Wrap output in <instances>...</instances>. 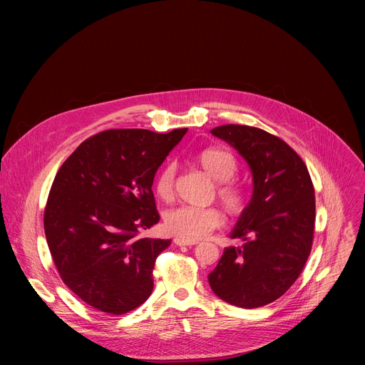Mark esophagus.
<instances>
[{
  "mask_svg": "<svg viewBox=\"0 0 365 365\" xmlns=\"http://www.w3.org/2000/svg\"><path fill=\"white\" fill-rule=\"evenodd\" d=\"M175 244H178V245H186V247H192V245H195L197 244V241H189V240H183V238H175Z\"/></svg>",
  "mask_w": 365,
  "mask_h": 365,
  "instance_id": "esophagus-1",
  "label": "esophagus"
}]
</instances>
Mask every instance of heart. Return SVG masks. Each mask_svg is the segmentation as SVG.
I'll list each match as a JSON object with an SVG mask.
<instances>
[{"label": "heart", "instance_id": "b5f03b06", "mask_svg": "<svg viewBox=\"0 0 365 365\" xmlns=\"http://www.w3.org/2000/svg\"><path fill=\"white\" fill-rule=\"evenodd\" d=\"M197 163L213 178L216 183V197L225 212L231 217L241 216L250 202L248 189L234 180L240 168V163L232 150L220 146H210L197 153ZM175 164H164L153 180L155 194L163 201H171L175 195ZM223 222L222 213L216 207H192L180 205L173 208L164 216L167 231L183 240L195 241L207 237Z\"/></svg>", "mask_w": 365, "mask_h": 365}]
</instances>
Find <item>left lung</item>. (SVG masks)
I'll return each mask as SVG.
<instances>
[{"instance_id":"left-lung-1","label":"left lung","mask_w":365,"mask_h":365,"mask_svg":"<svg viewBox=\"0 0 365 365\" xmlns=\"http://www.w3.org/2000/svg\"><path fill=\"white\" fill-rule=\"evenodd\" d=\"M232 145L253 173V197L231 234L241 247L223 252L208 275L212 290L238 308H260L296 282L315 231V194L309 171L282 139L257 127L226 124L212 130Z\"/></svg>"}]
</instances>
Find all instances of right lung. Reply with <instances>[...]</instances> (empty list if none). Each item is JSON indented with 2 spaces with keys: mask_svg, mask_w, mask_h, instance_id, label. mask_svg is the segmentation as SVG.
<instances>
[{
  "mask_svg": "<svg viewBox=\"0 0 365 365\" xmlns=\"http://www.w3.org/2000/svg\"><path fill=\"white\" fill-rule=\"evenodd\" d=\"M185 133L105 130L57 171L44 232L62 281L91 308L123 315L150 296L155 260L171 242L142 237L160 220L153 176Z\"/></svg>",
  "mask_w": 365,
  "mask_h": 365,
  "instance_id": "obj_1",
  "label": "right lung"
}]
</instances>
